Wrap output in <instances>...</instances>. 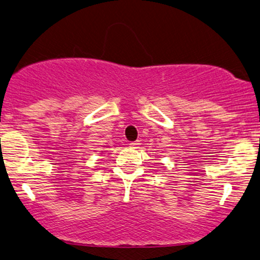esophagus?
<instances>
[{
	"instance_id": "34e87169",
	"label": "esophagus",
	"mask_w": 260,
	"mask_h": 260,
	"mask_svg": "<svg viewBox=\"0 0 260 260\" xmlns=\"http://www.w3.org/2000/svg\"><path fill=\"white\" fill-rule=\"evenodd\" d=\"M140 145V141L137 140V141H132V143H129V147H133V149H136Z\"/></svg>"
}]
</instances>
